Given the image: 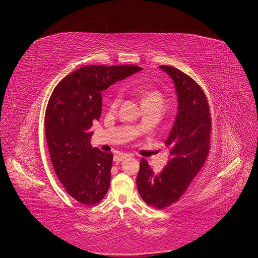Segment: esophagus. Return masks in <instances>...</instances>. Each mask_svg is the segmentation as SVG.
Returning a JSON list of instances; mask_svg holds the SVG:
<instances>
[{"label": "esophagus", "instance_id": "34e87169", "mask_svg": "<svg viewBox=\"0 0 258 258\" xmlns=\"http://www.w3.org/2000/svg\"><path fill=\"white\" fill-rule=\"evenodd\" d=\"M129 157L128 155H124V154H119V155H115L114 156V161L115 162H120L123 161L124 159H127Z\"/></svg>", "mask_w": 258, "mask_h": 258}]
</instances>
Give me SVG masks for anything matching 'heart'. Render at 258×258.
Instances as JSON below:
<instances>
[{
    "instance_id": "obj_1",
    "label": "heart",
    "mask_w": 258,
    "mask_h": 258,
    "mask_svg": "<svg viewBox=\"0 0 258 258\" xmlns=\"http://www.w3.org/2000/svg\"><path fill=\"white\" fill-rule=\"evenodd\" d=\"M141 98L143 106L145 105H163V96L157 89H140L138 91ZM119 103V98L114 97L111 101V106L116 107Z\"/></svg>"
}]
</instances>
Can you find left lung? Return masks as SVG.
Masks as SVG:
<instances>
[{
    "mask_svg": "<svg viewBox=\"0 0 258 258\" xmlns=\"http://www.w3.org/2000/svg\"><path fill=\"white\" fill-rule=\"evenodd\" d=\"M159 68L172 79L178 102L175 121L165 142L170 158L158 174L142 158L137 186L145 204L161 210L183 196L205 165L210 152L212 121L207 97L200 86L176 68Z\"/></svg>",
    "mask_w": 258,
    "mask_h": 258,
    "instance_id": "left-lung-1",
    "label": "left lung"
}]
</instances>
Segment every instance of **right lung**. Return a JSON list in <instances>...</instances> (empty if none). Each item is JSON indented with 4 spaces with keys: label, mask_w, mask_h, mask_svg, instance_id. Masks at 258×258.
I'll use <instances>...</instances> for the list:
<instances>
[{
    "label": "right lung",
    "mask_w": 258,
    "mask_h": 258,
    "mask_svg": "<svg viewBox=\"0 0 258 258\" xmlns=\"http://www.w3.org/2000/svg\"><path fill=\"white\" fill-rule=\"evenodd\" d=\"M141 70L83 67L61 80L49 98L44 123L52 167L67 192L83 205L102 200L111 182L113 154L90 144L89 129L102 110L101 91Z\"/></svg>",
    "instance_id": "1"
}]
</instances>
